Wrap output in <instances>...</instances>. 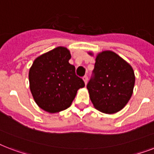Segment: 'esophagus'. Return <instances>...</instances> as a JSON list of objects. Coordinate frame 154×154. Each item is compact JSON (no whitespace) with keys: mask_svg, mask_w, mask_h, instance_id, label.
Wrapping results in <instances>:
<instances>
[{"mask_svg":"<svg viewBox=\"0 0 154 154\" xmlns=\"http://www.w3.org/2000/svg\"><path fill=\"white\" fill-rule=\"evenodd\" d=\"M83 82H84V83H85V84H87V83H88V76H87V75L83 76Z\"/></svg>","mask_w":154,"mask_h":154,"instance_id":"esophagus-1","label":"esophagus"}]
</instances>
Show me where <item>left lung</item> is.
Instances as JSON below:
<instances>
[{"mask_svg":"<svg viewBox=\"0 0 154 154\" xmlns=\"http://www.w3.org/2000/svg\"><path fill=\"white\" fill-rule=\"evenodd\" d=\"M88 54L93 55L92 52ZM93 74L87 88L95 108L106 114H114L125 108L135 84L130 64L113 51H102L96 55Z\"/></svg>","mask_w":154,"mask_h":154,"instance_id":"8db88e82","label":"left lung"}]
</instances>
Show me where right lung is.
Here are the masks:
<instances>
[{
	"label": "right lung",
	"mask_w": 154,
	"mask_h": 154,
	"mask_svg": "<svg viewBox=\"0 0 154 154\" xmlns=\"http://www.w3.org/2000/svg\"><path fill=\"white\" fill-rule=\"evenodd\" d=\"M70 51L58 46L38 56L29 71V88L39 108L50 113L63 111L71 105L77 91L85 84L69 63Z\"/></svg>",
	"instance_id": "add662e5"
}]
</instances>
